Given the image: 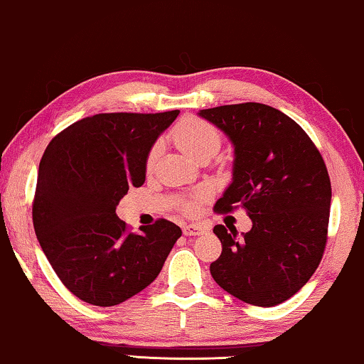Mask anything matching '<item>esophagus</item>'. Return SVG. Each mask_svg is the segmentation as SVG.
Instances as JSON below:
<instances>
[{"instance_id":"1","label":"esophagus","mask_w":364,"mask_h":364,"mask_svg":"<svg viewBox=\"0 0 364 364\" xmlns=\"http://www.w3.org/2000/svg\"><path fill=\"white\" fill-rule=\"evenodd\" d=\"M206 231L208 229L204 226H199V224H186V226L183 228L184 235H203Z\"/></svg>"}]
</instances>
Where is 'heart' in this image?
Listing matches in <instances>:
<instances>
[{
  "instance_id": "obj_1",
  "label": "heart",
  "mask_w": 364,
  "mask_h": 364,
  "mask_svg": "<svg viewBox=\"0 0 364 364\" xmlns=\"http://www.w3.org/2000/svg\"><path fill=\"white\" fill-rule=\"evenodd\" d=\"M173 141L176 143V146L180 148L181 151L186 153L188 156L194 158V160H201V158L206 156H214L221 146V133L216 129V127L209 124V122L198 119V117H184V119L178 124L171 132ZM160 143H155L151 146L150 153H148L146 158V168L151 170L155 166L158 160V155H160ZM209 196V191L206 189H201L194 196L183 199L180 208L181 211L191 214L196 211L198 204L204 201Z\"/></svg>"
}]
</instances>
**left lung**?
I'll return each instance as SVG.
<instances>
[{
	"label": "left lung",
	"mask_w": 364,
	"mask_h": 364,
	"mask_svg": "<svg viewBox=\"0 0 364 364\" xmlns=\"http://www.w3.org/2000/svg\"><path fill=\"white\" fill-rule=\"evenodd\" d=\"M234 145L232 183L214 211L242 206L252 229L218 224L223 252L211 264L216 284L255 306L289 300L318 267L328 234L331 184L318 148L274 107L245 102L199 110Z\"/></svg>",
	"instance_id": "obj_1"
}]
</instances>
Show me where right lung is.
Masks as SVG:
<instances>
[{"label":"right lung","mask_w":364,"mask_h":364,"mask_svg":"<svg viewBox=\"0 0 364 364\" xmlns=\"http://www.w3.org/2000/svg\"><path fill=\"white\" fill-rule=\"evenodd\" d=\"M178 114L85 117L46 148L34 231L60 282L87 304L114 306L146 289L181 237V229L166 219L136 234L117 216L129 188L145 183L148 153Z\"/></svg>","instance_id":"add662e5"}]
</instances>
